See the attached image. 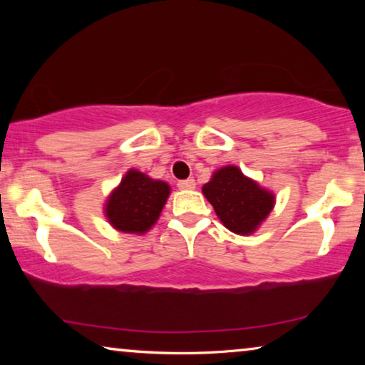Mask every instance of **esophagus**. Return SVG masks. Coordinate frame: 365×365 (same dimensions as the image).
<instances>
[{
	"mask_svg": "<svg viewBox=\"0 0 365 365\" xmlns=\"http://www.w3.org/2000/svg\"><path fill=\"white\" fill-rule=\"evenodd\" d=\"M178 187L182 189V191H189V189L196 187V181L194 179H184V181L178 182Z\"/></svg>",
	"mask_w": 365,
	"mask_h": 365,
	"instance_id": "1",
	"label": "esophagus"
}]
</instances>
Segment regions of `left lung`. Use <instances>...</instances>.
<instances>
[{
    "mask_svg": "<svg viewBox=\"0 0 365 365\" xmlns=\"http://www.w3.org/2000/svg\"><path fill=\"white\" fill-rule=\"evenodd\" d=\"M217 217L229 231L249 236L272 211L276 197L271 191L244 176L236 166H224L202 186Z\"/></svg>",
    "mask_w": 365,
    "mask_h": 365,
    "instance_id": "8db88e82",
    "label": "left lung"
}]
</instances>
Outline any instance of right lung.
Wrapping results in <instances>:
<instances>
[{
    "label": "right lung",
    "instance_id": "add662e5",
    "mask_svg": "<svg viewBox=\"0 0 365 365\" xmlns=\"http://www.w3.org/2000/svg\"><path fill=\"white\" fill-rule=\"evenodd\" d=\"M169 192L171 187L168 182L129 169L121 184L109 194L104 214L118 231L144 234L156 224Z\"/></svg>",
    "mask_w": 365,
    "mask_h": 365
}]
</instances>
